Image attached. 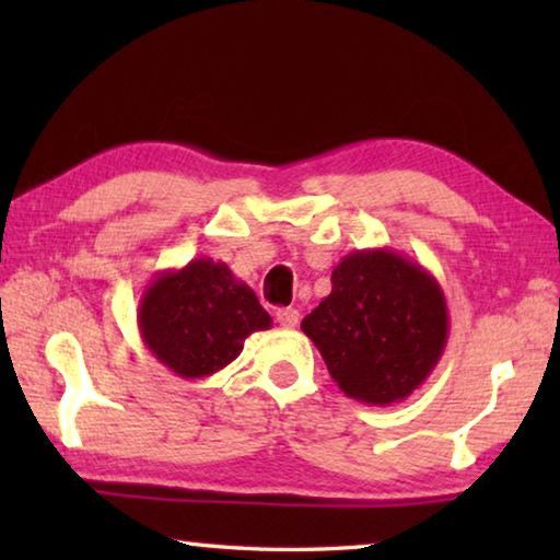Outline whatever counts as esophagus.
Here are the masks:
<instances>
[{"instance_id": "1", "label": "esophagus", "mask_w": 560, "mask_h": 560, "mask_svg": "<svg viewBox=\"0 0 560 560\" xmlns=\"http://www.w3.org/2000/svg\"><path fill=\"white\" fill-rule=\"evenodd\" d=\"M299 318H301V314L296 308H279L277 311V320L283 328H293L299 324Z\"/></svg>"}]
</instances>
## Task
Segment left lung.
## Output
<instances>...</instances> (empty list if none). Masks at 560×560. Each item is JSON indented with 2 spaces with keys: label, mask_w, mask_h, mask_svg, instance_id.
Listing matches in <instances>:
<instances>
[{
  "label": "left lung",
  "mask_w": 560,
  "mask_h": 560,
  "mask_svg": "<svg viewBox=\"0 0 560 560\" xmlns=\"http://www.w3.org/2000/svg\"><path fill=\"white\" fill-rule=\"evenodd\" d=\"M334 289L301 320L348 397L397 405L428 381L450 336L438 279L387 246L358 249L330 273Z\"/></svg>",
  "instance_id": "8db88e82"
}]
</instances>
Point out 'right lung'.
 Here are the masks:
<instances>
[{
  "label": "right lung",
  "instance_id": "add662e5",
  "mask_svg": "<svg viewBox=\"0 0 560 560\" xmlns=\"http://www.w3.org/2000/svg\"><path fill=\"white\" fill-rule=\"evenodd\" d=\"M271 316L224 261L207 257L155 273L138 303V330L160 363L185 381L214 375Z\"/></svg>",
  "mask_w": 560,
  "mask_h": 560
}]
</instances>
